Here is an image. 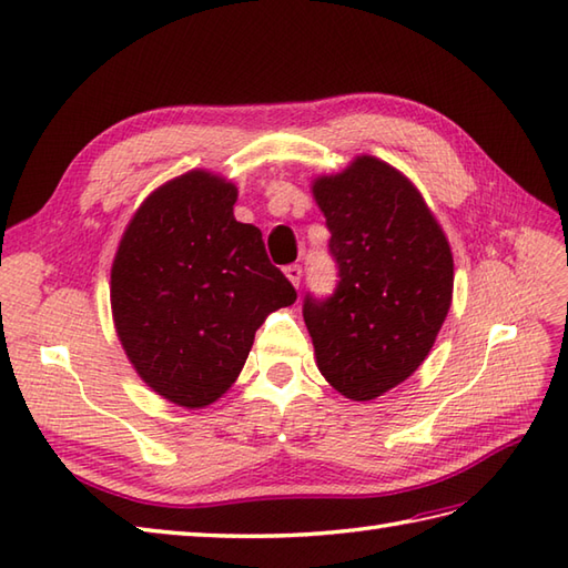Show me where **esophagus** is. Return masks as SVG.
I'll use <instances>...</instances> for the list:
<instances>
[{"mask_svg": "<svg viewBox=\"0 0 568 568\" xmlns=\"http://www.w3.org/2000/svg\"><path fill=\"white\" fill-rule=\"evenodd\" d=\"M285 275H287V281H291L295 287H300V281H303V265L291 263L285 268Z\"/></svg>", "mask_w": 568, "mask_h": 568, "instance_id": "1", "label": "esophagus"}]
</instances>
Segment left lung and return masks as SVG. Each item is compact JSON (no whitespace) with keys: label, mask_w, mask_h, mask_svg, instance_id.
<instances>
[{"label":"left lung","mask_w":568,"mask_h":568,"mask_svg":"<svg viewBox=\"0 0 568 568\" xmlns=\"http://www.w3.org/2000/svg\"><path fill=\"white\" fill-rule=\"evenodd\" d=\"M336 287L303 300L317 366L342 395L373 400L413 376L452 305L449 241L405 175L361 155L320 178Z\"/></svg>","instance_id":"left-lung-1"}]
</instances>
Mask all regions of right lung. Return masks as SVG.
<instances>
[{
    "instance_id": "1",
    "label": "right lung",
    "mask_w": 568,
    "mask_h": 568,
    "mask_svg": "<svg viewBox=\"0 0 568 568\" xmlns=\"http://www.w3.org/2000/svg\"><path fill=\"white\" fill-rule=\"evenodd\" d=\"M236 187L204 171L141 204L112 265L116 334L165 400L204 407L239 378L256 329L297 300L261 232L234 220Z\"/></svg>"
}]
</instances>
